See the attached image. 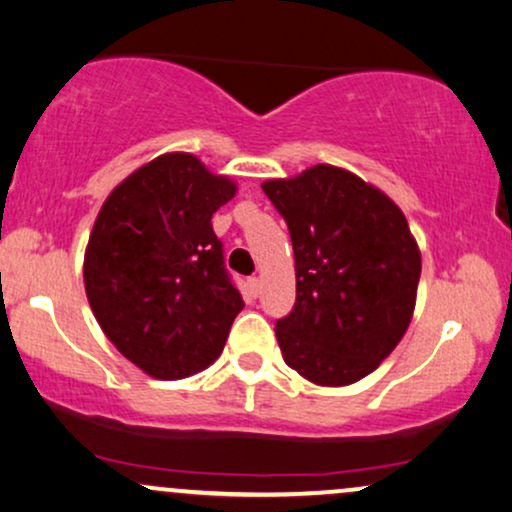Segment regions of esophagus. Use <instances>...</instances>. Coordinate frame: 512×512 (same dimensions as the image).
Wrapping results in <instances>:
<instances>
[{"instance_id":"34e87169","label":"esophagus","mask_w":512,"mask_h":512,"mask_svg":"<svg viewBox=\"0 0 512 512\" xmlns=\"http://www.w3.org/2000/svg\"><path fill=\"white\" fill-rule=\"evenodd\" d=\"M248 288H250V292H252V295H260V290H262V281H260V278H250V281H248Z\"/></svg>"}]
</instances>
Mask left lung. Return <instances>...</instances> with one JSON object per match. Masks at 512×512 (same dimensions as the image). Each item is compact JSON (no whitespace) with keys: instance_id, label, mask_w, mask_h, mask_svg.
Listing matches in <instances>:
<instances>
[{"instance_id":"obj_1","label":"left lung","mask_w":512,"mask_h":512,"mask_svg":"<svg viewBox=\"0 0 512 512\" xmlns=\"http://www.w3.org/2000/svg\"><path fill=\"white\" fill-rule=\"evenodd\" d=\"M262 189L295 250L297 299L276 320L283 360L318 386H349L377 370L410 325L419 245L403 210L344 168L318 163Z\"/></svg>"}]
</instances>
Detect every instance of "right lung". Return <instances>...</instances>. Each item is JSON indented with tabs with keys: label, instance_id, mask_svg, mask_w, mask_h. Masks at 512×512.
<instances>
[{
	"label": "right lung",
	"instance_id": "obj_1",
	"mask_svg": "<svg viewBox=\"0 0 512 512\" xmlns=\"http://www.w3.org/2000/svg\"><path fill=\"white\" fill-rule=\"evenodd\" d=\"M234 194L229 177L173 152L102 203L84 257L86 297L109 342L149 377L213 365L245 306L210 222Z\"/></svg>",
	"mask_w": 512,
	"mask_h": 512
}]
</instances>
